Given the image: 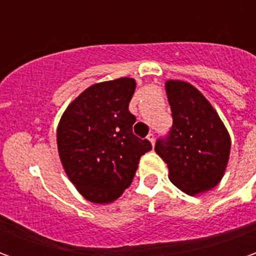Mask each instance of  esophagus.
Listing matches in <instances>:
<instances>
[{"label":"esophagus","mask_w":256,"mask_h":256,"mask_svg":"<svg viewBox=\"0 0 256 256\" xmlns=\"http://www.w3.org/2000/svg\"><path fill=\"white\" fill-rule=\"evenodd\" d=\"M146 138L150 140V144H152V145L155 144V134H154V133H150V134H148V137H146Z\"/></svg>","instance_id":"34e87169"}]
</instances>
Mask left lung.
I'll return each mask as SVG.
<instances>
[{
    "label": "left lung",
    "instance_id": "left-lung-1",
    "mask_svg": "<svg viewBox=\"0 0 256 256\" xmlns=\"http://www.w3.org/2000/svg\"><path fill=\"white\" fill-rule=\"evenodd\" d=\"M172 126L155 150L168 167L178 189L194 196L216 186L230 154V137L212 106L196 88L182 80H167Z\"/></svg>",
    "mask_w": 256,
    "mask_h": 256
}]
</instances>
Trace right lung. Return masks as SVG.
<instances>
[{"mask_svg":"<svg viewBox=\"0 0 256 256\" xmlns=\"http://www.w3.org/2000/svg\"><path fill=\"white\" fill-rule=\"evenodd\" d=\"M133 78L90 86L67 106L58 128V148L70 181L92 203H111L130 186L140 158L152 150L133 134L128 102Z\"/></svg>","mask_w":256,"mask_h":256,"instance_id":"obj_1","label":"right lung"}]
</instances>
